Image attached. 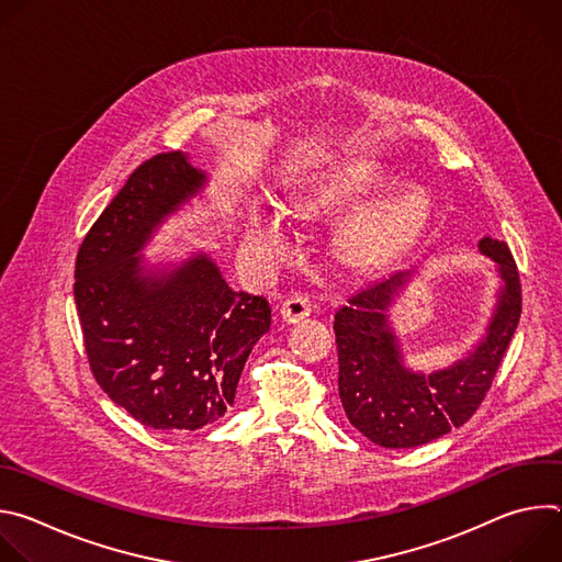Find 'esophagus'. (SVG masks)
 <instances>
[{
    "mask_svg": "<svg viewBox=\"0 0 562 562\" xmlns=\"http://www.w3.org/2000/svg\"><path fill=\"white\" fill-rule=\"evenodd\" d=\"M311 308H313V304L306 293H293L282 302L280 313H282L284 323H300L302 317H306L311 313Z\"/></svg>",
    "mask_w": 562,
    "mask_h": 562,
    "instance_id": "1",
    "label": "esophagus"
}]
</instances>
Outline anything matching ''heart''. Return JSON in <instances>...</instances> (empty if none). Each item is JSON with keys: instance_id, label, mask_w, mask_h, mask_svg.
<instances>
[{"instance_id": "1", "label": "heart", "mask_w": 562, "mask_h": 562, "mask_svg": "<svg viewBox=\"0 0 562 562\" xmlns=\"http://www.w3.org/2000/svg\"><path fill=\"white\" fill-rule=\"evenodd\" d=\"M384 187V180L373 169H353L331 180L317 184L302 206L308 211L342 206L358 202ZM425 217V200L418 191H407L386 202H380L360 215H356L342 235V243L349 254L362 262H373L409 239ZM251 243L258 251L278 258L286 249L282 213L271 209H256L251 215Z\"/></svg>"}]
</instances>
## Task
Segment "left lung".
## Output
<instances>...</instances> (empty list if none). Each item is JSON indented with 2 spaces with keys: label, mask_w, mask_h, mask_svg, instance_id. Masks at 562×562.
I'll list each match as a JSON object with an SVG mask.
<instances>
[{
  "label": "left lung",
  "mask_w": 562,
  "mask_h": 562,
  "mask_svg": "<svg viewBox=\"0 0 562 562\" xmlns=\"http://www.w3.org/2000/svg\"><path fill=\"white\" fill-rule=\"evenodd\" d=\"M477 247L498 265L503 286L485 338L449 369L429 375L407 369L389 327L386 311L409 271L367 284L336 311L340 400L349 423L371 442L386 449L427 445L464 425L492 389L518 327L522 295L509 247L492 237Z\"/></svg>",
  "instance_id": "1"
}]
</instances>
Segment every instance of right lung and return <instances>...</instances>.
<instances>
[{
    "mask_svg": "<svg viewBox=\"0 0 562 562\" xmlns=\"http://www.w3.org/2000/svg\"><path fill=\"white\" fill-rule=\"evenodd\" d=\"M206 184L182 150L142 162L82 239L75 304L91 371L150 429L195 431L222 418L256 342L271 327L262 295L233 291L200 254L155 273L135 256Z\"/></svg>",
    "mask_w": 562,
    "mask_h": 562,
    "instance_id": "obj_1",
    "label": "right lung"
}]
</instances>
